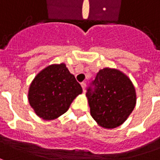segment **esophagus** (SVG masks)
<instances>
[{
  "label": "esophagus",
  "mask_w": 160,
  "mask_h": 160,
  "mask_svg": "<svg viewBox=\"0 0 160 160\" xmlns=\"http://www.w3.org/2000/svg\"><path fill=\"white\" fill-rule=\"evenodd\" d=\"M80 85H81V88H82V90H83V92L86 91V86H87V85H86V83H85V82H82V83L80 84Z\"/></svg>",
  "instance_id": "1"
}]
</instances>
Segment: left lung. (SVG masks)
I'll list each match as a JSON object with an SVG mask.
<instances>
[{
  "label": "left lung",
  "mask_w": 160,
  "mask_h": 160,
  "mask_svg": "<svg viewBox=\"0 0 160 160\" xmlns=\"http://www.w3.org/2000/svg\"><path fill=\"white\" fill-rule=\"evenodd\" d=\"M88 89L92 117L100 127L107 129L118 127L125 122L136 105L133 84L119 70H99Z\"/></svg>",
  "instance_id": "1"
}]
</instances>
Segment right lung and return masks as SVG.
Masks as SVG:
<instances>
[{
  "label": "right lung",
  "mask_w": 160,
  "mask_h": 160,
  "mask_svg": "<svg viewBox=\"0 0 160 160\" xmlns=\"http://www.w3.org/2000/svg\"><path fill=\"white\" fill-rule=\"evenodd\" d=\"M81 92V86L66 65L53 64L34 77L28 90V101L40 118L51 120L68 111Z\"/></svg>",
  "instance_id": "obj_1"
}]
</instances>
